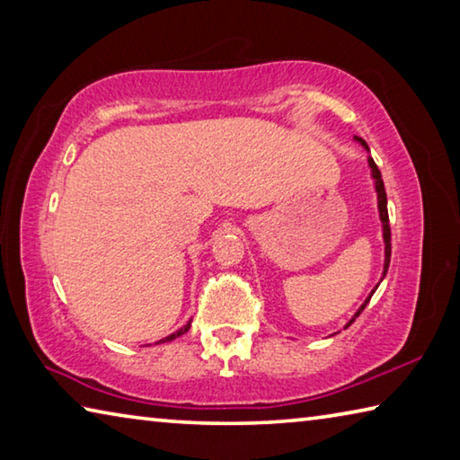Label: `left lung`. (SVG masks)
I'll return each mask as SVG.
<instances>
[{
  "label": "left lung",
  "mask_w": 460,
  "mask_h": 460,
  "mask_svg": "<svg viewBox=\"0 0 460 460\" xmlns=\"http://www.w3.org/2000/svg\"><path fill=\"white\" fill-rule=\"evenodd\" d=\"M355 139H357V142H359V144L365 147V150H369L367 144H365L361 137H355ZM367 162H369V168H371V176H373V181H376L377 207H379V219H381V225H384V241H385V263H384V276H381V279H384V278H385V274H387V268H389V258H392V231H389V217H387V197H385V186H384V181H381V172H379L377 164H376V162H373L371 155H367ZM377 286H379V284H377ZM377 286L373 288V292L377 290ZM373 292L367 296V300L363 302L361 308L357 310V313H355V316L351 318V321L347 323V326H351V324L355 323V318L363 313V308L369 305V300H371ZM347 326H345V329H347Z\"/></svg>",
  "instance_id": "left-lung-1"
}]
</instances>
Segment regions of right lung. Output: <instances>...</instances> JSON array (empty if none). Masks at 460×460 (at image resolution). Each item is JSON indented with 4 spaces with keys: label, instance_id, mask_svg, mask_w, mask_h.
<instances>
[{
    "label": "right lung",
    "instance_id": "add662e5",
    "mask_svg": "<svg viewBox=\"0 0 460 460\" xmlns=\"http://www.w3.org/2000/svg\"><path fill=\"white\" fill-rule=\"evenodd\" d=\"M190 329V323H186L184 326H182V329H178L176 332H172V334H170V337H164V339H162V341H158V342H168V341H172V339H176V337H181V334H184L186 331H189Z\"/></svg>",
    "mask_w": 460,
    "mask_h": 460
}]
</instances>
